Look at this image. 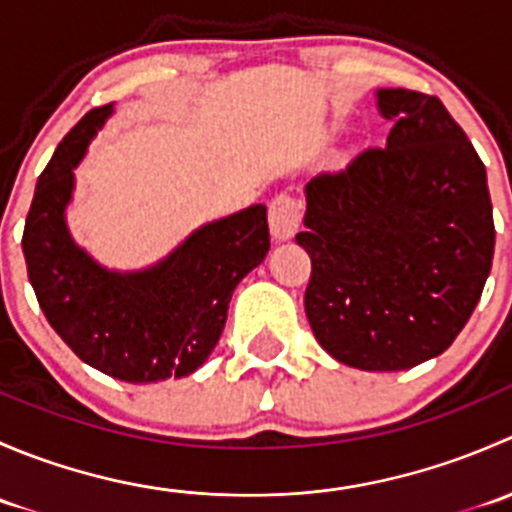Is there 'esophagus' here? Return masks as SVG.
<instances>
[{
  "label": "esophagus",
  "instance_id": "esophagus-1",
  "mask_svg": "<svg viewBox=\"0 0 512 512\" xmlns=\"http://www.w3.org/2000/svg\"><path fill=\"white\" fill-rule=\"evenodd\" d=\"M302 220V203L294 195L280 193L270 203V230L275 240H289L299 230Z\"/></svg>",
  "mask_w": 512,
  "mask_h": 512
}]
</instances>
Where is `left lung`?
I'll return each instance as SVG.
<instances>
[{
    "label": "left lung",
    "mask_w": 512,
    "mask_h": 512,
    "mask_svg": "<svg viewBox=\"0 0 512 512\" xmlns=\"http://www.w3.org/2000/svg\"><path fill=\"white\" fill-rule=\"evenodd\" d=\"M394 121L366 148L304 188L297 242L312 260L304 312L342 364L401 371L443 354L476 309L493 265L485 165L436 96L376 91Z\"/></svg>",
    "instance_id": "left-lung-1"
}]
</instances>
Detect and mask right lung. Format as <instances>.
I'll list each match as a JSON object with an SVG mask.
<instances>
[{
  "instance_id": "add662e5",
  "label": "right lung",
  "mask_w": 512,
  "mask_h": 512,
  "mask_svg": "<svg viewBox=\"0 0 512 512\" xmlns=\"http://www.w3.org/2000/svg\"><path fill=\"white\" fill-rule=\"evenodd\" d=\"M113 113L98 106L59 143L36 183L22 250L41 312L94 369L128 384L193 374L218 344L237 282L270 250L265 205L198 227L138 272L101 267L66 227L74 168Z\"/></svg>"
}]
</instances>
